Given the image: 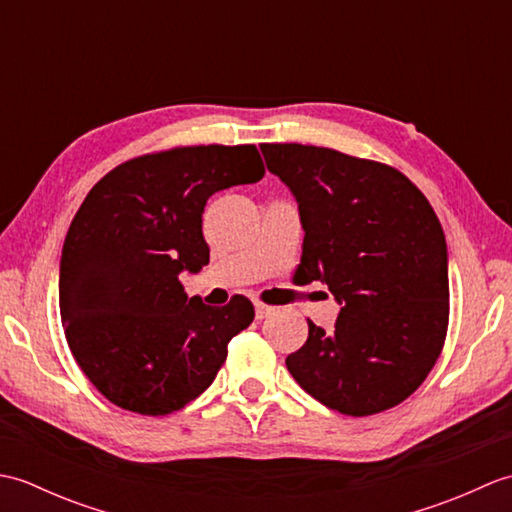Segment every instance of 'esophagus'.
<instances>
[{"mask_svg":"<svg viewBox=\"0 0 512 512\" xmlns=\"http://www.w3.org/2000/svg\"><path fill=\"white\" fill-rule=\"evenodd\" d=\"M273 312H275L273 306H266V303H255L257 319H266V317H270V314H273Z\"/></svg>","mask_w":512,"mask_h":512,"instance_id":"obj_1","label":"esophagus"}]
</instances>
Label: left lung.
Returning <instances> with one entry per match:
<instances>
[{"label": "left lung", "instance_id": "left-lung-1", "mask_svg": "<svg viewBox=\"0 0 512 512\" xmlns=\"http://www.w3.org/2000/svg\"><path fill=\"white\" fill-rule=\"evenodd\" d=\"M262 154L299 202L306 237L295 281H321L341 303L332 332L308 319L288 372L345 416L400 405L447 339V242L436 211L383 162L299 143H266Z\"/></svg>", "mask_w": 512, "mask_h": 512}]
</instances>
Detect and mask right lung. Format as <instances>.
Masks as SVG:
<instances>
[{
	"label": "right lung",
	"mask_w": 512,
	"mask_h": 512,
	"mask_svg": "<svg viewBox=\"0 0 512 512\" xmlns=\"http://www.w3.org/2000/svg\"><path fill=\"white\" fill-rule=\"evenodd\" d=\"M255 145L173 147L123 162L94 184L65 235L59 310L74 361L116 407L167 416L198 398L228 341L255 319L187 297L180 273L209 264L202 213L215 191L264 178Z\"/></svg>",
	"instance_id": "obj_1"
}]
</instances>
